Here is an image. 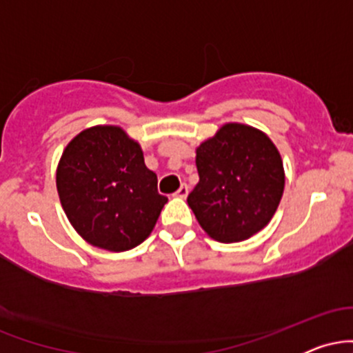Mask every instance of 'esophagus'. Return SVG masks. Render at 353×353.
<instances>
[{
  "mask_svg": "<svg viewBox=\"0 0 353 353\" xmlns=\"http://www.w3.org/2000/svg\"><path fill=\"white\" fill-rule=\"evenodd\" d=\"M189 194V185L188 184H181V188L174 192V196L176 197H181V199H185Z\"/></svg>",
  "mask_w": 353,
  "mask_h": 353,
  "instance_id": "esophagus-1",
  "label": "esophagus"
}]
</instances>
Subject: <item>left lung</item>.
<instances>
[{"mask_svg":"<svg viewBox=\"0 0 353 353\" xmlns=\"http://www.w3.org/2000/svg\"><path fill=\"white\" fill-rule=\"evenodd\" d=\"M199 182L188 204L208 236L224 244L262 230L282 199L285 174L269 136L228 123L196 149Z\"/></svg>","mask_w":353,"mask_h":353,"instance_id":"1","label":"left lung"}]
</instances>
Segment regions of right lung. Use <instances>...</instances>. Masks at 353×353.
Masks as SVG:
<instances>
[{"label":"right lung","instance_id":"1","mask_svg":"<svg viewBox=\"0 0 353 353\" xmlns=\"http://www.w3.org/2000/svg\"><path fill=\"white\" fill-rule=\"evenodd\" d=\"M56 188L76 232L111 252L144 242L168 202L141 145L119 125L81 131L63 151Z\"/></svg>","mask_w":353,"mask_h":353}]
</instances>
